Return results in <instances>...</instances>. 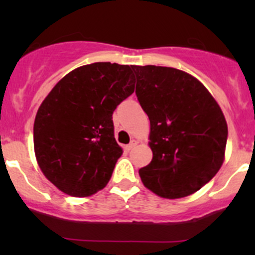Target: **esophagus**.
<instances>
[{
	"label": "esophagus",
	"instance_id": "1",
	"mask_svg": "<svg viewBox=\"0 0 255 255\" xmlns=\"http://www.w3.org/2000/svg\"><path fill=\"white\" fill-rule=\"evenodd\" d=\"M137 144H138L137 140H135V139H132V140H130V143L128 144V145H126V149H127V150H130V149L134 148V146L137 145Z\"/></svg>",
	"mask_w": 255,
	"mask_h": 255
}]
</instances>
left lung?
Listing matches in <instances>:
<instances>
[{"label": "left lung", "mask_w": 255, "mask_h": 255, "mask_svg": "<svg viewBox=\"0 0 255 255\" xmlns=\"http://www.w3.org/2000/svg\"><path fill=\"white\" fill-rule=\"evenodd\" d=\"M138 101L150 121L153 159L139 169L144 186L163 199L199 191L225 160L228 128L210 91L190 74L132 65Z\"/></svg>", "instance_id": "1"}]
</instances>
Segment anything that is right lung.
<instances>
[{
    "instance_id": "obj_1",
    "label": "right lung",
    "mask_w": 255,
    "mask_h": 255,
    "mask_svg": "<svg viewBox=\"0 0 255 255\" xmlns=\"http://www.w3.org/2000/svg\"><path fill=\"white\" fill-rule=\"evenodd\" d=\"M134 84L132 66L94 63L66 74L42 102L33 128L35 158L64 194L91 196L110 181L123 153L112 113Z\"/></svg>"
}]
</instances>
